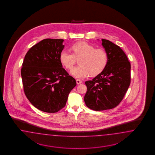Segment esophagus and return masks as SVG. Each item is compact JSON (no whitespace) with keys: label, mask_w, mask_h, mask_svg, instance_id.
Segmentation results:
<instances>
[{"label":"esophagus","mask_w":155,"mask_h":155,"mask_svg":"<svg viewBox=\"0 0 155 155\" xmlns=\"http://www.w3.org/2000/svg\"><path fill=\"white\" fill-rule=\"evenodd\" d=\"M76 82H77V84H81L82 82V81L81 80H79V79H77V80H76Z\"/></svg>","instance_id":"esophagus-1"}]
</instances>
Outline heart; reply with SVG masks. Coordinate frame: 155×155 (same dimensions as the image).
Here are the masks:
<instances>
[{"instance_id":"heart-1","label":"heart","mask_w":155,"mask_h":155,"mask_svg":"<svg viewBox=\"0 0 155 155\" xmlns=\"http://www.w3.org/2000/svg\"><path fill=\"white\" fill-rule=\"evenodd\" d=\"M73 53L63 50L60 54V61L66 69L71 70L77 60L80 65L74 68L71 73L75 78H82L87 75L96 76L102 73L108 64L107 52L102 48H95L84 41L77 42L71 47Z\"/></svg>"}]
</instances>
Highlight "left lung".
Here are the masks:
<instances>
[{
    "label": "left lung",
    "instance_id": "left-lung-1",
    "mask_svg": "<svg viewBox=\"0 0 155 155\" xmlns=\"http://www.w3.org/2000/svg\"><path fill=\"white\" fill-rule=\"evenodd\" d=\"M108 56L104 71L85 84L84 97L87 107L94 111L115 108L121 102L131 83V64L122 49L108 40L102 39Z\"/></svg>",
    "mask_w": 155,
    "mask_h": 155
}]
</instances>
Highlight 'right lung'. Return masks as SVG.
<instances>
[{
  "label": "right lung",
  "mask_w": 155,
  "mask_h": 155,
  "mask_svg": "<svg viewBox=\"0 0 155 155\" xmlns=\"http://www.w3.org/2000/svg\"><path fill=\"white\" fill-rule=\"evenodd\" d=\"M63 41L42 40L29 49L22 64L24 93L36 108L45 113H57L64 108L69 94L77 85L60 61Z\"/></svg>",
  "instance_id": "1"
}]
</instances>
